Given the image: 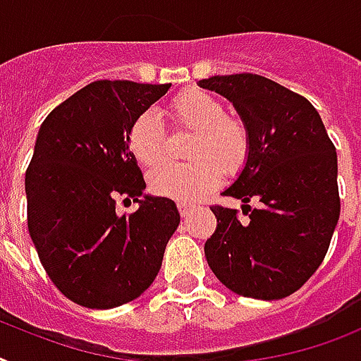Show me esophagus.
Segmentation results:
<instances>
[{"instance_id":"34e87169","label":"esophagus","mask_w":361,"mask_h":361,"mask_svg":"<svg viewBox=\"0 0 361 361\" xmlns=\"http://www.w3.org/2000/svg\"><path fill=\"white\" fill-rule=\"evenodd\" d=\"M177 208H178V212H180V216H183V217H186L188 214H190L193 210L192 204H188V202H178Z\"/></svg>"}]
</instances>
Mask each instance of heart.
<instances>
[{
  "mask_svg": "<svg viewBox=\"0 0 361 361\" xmlns=\"http://www.w3.org/2000/svg\"><path fill=\"white\" fill-rule=\"evenodd\" d=\"M169 114L178 127L195 133L190 147L192 164H162L149 173V190L159 197L193 202L212 192L223 175H236L251 151L249 130L240 120L225 116L214 95L186 90L177 95ZM133 159L151 168L164 157V129L153 112H142L127 130Z\"/></svg>",
  "mask_w": 361,
  "mask_h": 361,
  "instance_id": "heart-1",
  "label": "heart"
}]
</instances>
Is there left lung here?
Returning a JSON list of instances; mask_svg holds the SVG:
<instances>
[{"label": "left lung", "mask_w": 361, "mask_h": 361, "mask_svg": "<svg viewBox=\"0 0 361 361\" xmlns=\"http://www.w3.org/2000/svg\"><path fill=\"white\" fill-rule=\"evenodd\" d=\"M197 85L231 101L251 138L245 166L223 192L240 199L249 217L240 221L236 210L212 207L208 266L234 293L284 299L321 266L338 225L334 144L314 105L267 77L214 75Z\"/></svg>", "instance_id": "8db88e82"}]
</instances>
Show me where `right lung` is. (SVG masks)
Masks as SVG:
<instances>
[{"mask_svg":"<svg viewBox=\"0 0 361 361\" xmlns=\"http://www.w3.org/2000/svg\"><path fill=\"white\" fill-rule=\"evenodd\" d=\"M171 85L95 80L49 112L25 171L27 227L42 266L68 299L109 310L153 284L180 216L144 193L127 130ZM133 198L120 216L115 201Z\"/></svg>","mask_w":361,"mask_h":361,"instance_id":"add662e5","label":"right lung"}]
</instances>
